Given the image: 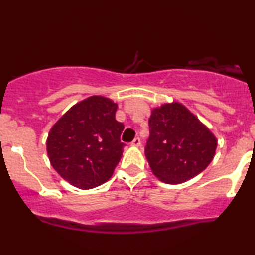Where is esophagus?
Returning a JSON list of instances; mask_svg holds the SVG:
<instances>
[{
  "instance_id": "obj_1",
  "label": "esophagus",
  "mask_w": 255,
  "mask_h": 255,
  "mask_svg": "<svg viewBox=\"0 0 255 255\" xmlns=\"http://www.w3.org/2000/svg\"><path fill=\"white\" fill-rule=\"evenodd\" d=\"M131 146H136V147H139L140 145H141V140H140V137H135V139L131 141Z\"/></svg>"
}]
</instances>
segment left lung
Instances as JSON below:
<instances>
[{
    "instance_id": "obj_1",
    "label": "left lung",
    "mask_w": 255,
    "mask_h": 255,
    "mask_svg": "<svg viewBox=\"0 0 255 255\" xmlns=\"http://www.w3.org/2000/svg\"><path fill=\"white\" fill-rule=\"evenodd\" d=\"M145 154L153 174L165 183H182L207 168L217 140L182 104L152 110Z\"/></svg>"
}]
</instances>
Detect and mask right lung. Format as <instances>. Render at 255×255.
<instances>
[{
  "label": "right lung",
  "instance_id": "obj_1",
  "mask_svg": "<svg viewBox=\"0 0 255 255\" xmlns=\"http://www.w3.org/2000/svg\"><path fill=\"white\" fill-rule=\"evenodd\" d=\"M116 109L110 99L92 96L72 107L51 128L46 141L51 165L73 186H101L119 164L125 126L116 121Z\"/></svg>",
  "mask_w": 255,
  "mask_h": 255
}]
</instances>
